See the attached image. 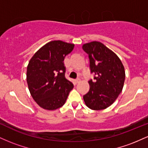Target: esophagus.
<instances>
[{
  "label": "esophagus",
  "instance_id": "obj_1",
  "mask_svg": "<svg viewBox=\"0 0 148 148\" xmlns=\"http://www.w3.org/2000/svg\"><path fill=\"white\" fill-rule=\"evenodd\" d=\"M79 82H80V79H79V78H78V79H75V83H76V84H78V83H79Z\"/></svg>",
  "mask_w": 148,
  "mask_h": 148
}]
</instances>
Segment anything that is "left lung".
I'll use <instances>...</instances> for the list:
<instances>
[{"instance_id":"obj_1","label":"left lung","mask_w":148,"mask_h":148,"mask_svg":"<svg viewBox=\"0 0 148 148\" xmlns=\"http://www.w3.org/2000/svg\"><path fill=\"white\" fill-rule=\"evenodd\" d=\"M83 50L88 55L90 70L94 74L88 82L90 90L84 95L86 106L92 110H102L115 101L123 90L125 79L121 60L99 42L85 44Z\"/></svg>"}]
</instances>
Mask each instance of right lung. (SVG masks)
<instances>
[{
    "mask_svg": "<svg viewBox=\"0 0 148 148\" xmlns=\"http://www.w3.org/2000/svg\"><path fill=\"white\" fill-rule=\"evenodd\" d=\"M73 44L52 41L39 49L27 67V83L32 97L42 108L56 110L65 103L74 88L64 76V57L72 51Z\"/></svg>",
    "mask_w": 148,
    "mask_h": 148,
    "instance_id": "right-lung-1",
    "label": "right lung"
}]
</instances>
